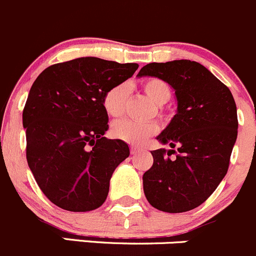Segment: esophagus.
<instances>
[{"label": "esophagus", "mask_w": 256, "mask_h": 256, "mask_svg": "<svg viewBox=\"0 0 256 256\" xmlns=\"http://www.w3.org/2000/svg\"><path fill=\"white\" fill-rule=\"evenodd\" d=\"M130 150H131V154H132V155H136V154L138 152V151L141 150L140 148H138V146H135V145H131V148H130Z\"/></svg>", "instance_id": "1"}]
</instances>
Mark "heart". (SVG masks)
Masks as SVG:
<instances>
[{
  "label": "heart",
  "mask_w": 256,
  "mask_h": 256,
  "mask_svg": "<svg viewBox=\"0 0 256 256\" xmlns=\"http://www.w3.org/2000/svg\"><path fill=\"white\" fill-rule=\"evenodd\" d=\"M141 88L145 95L156 105L161 106L168 102L171 98V88L164 80L151 78L141 84ZM128 98V84H118L108 88L104 96V108L111 118H118L124 114ZM112 135L120 140L131 144H141L150 136L158 132V125L154 122H136V121L122 118L112 124Z\"/></svg>",
  "instance_id": "1"
}]
</instances>
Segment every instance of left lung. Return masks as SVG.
Instances as JSON below:
<instances>
[{
	"mask_svg": "<svg viewBox=\"0 0 256 256\" xmlns=\"http://www.w3.org/2000/svg\"><path fill=\"white\" fill-rule=\"evenodd\" d=\"M138 76H151L175 90L178 111L158 136L170 146L151 151L154 164L142 176L148 202L165 212L202 205L229 168L238 136V114L229 88L199 62H152ZM175 153L176 158L170 159Z\"/></svg>",
	"mask_w": 256,
	"mask_h": 256,
	"instance_id": "8db88e82",
	"label": "left lung"
}]
</instances>
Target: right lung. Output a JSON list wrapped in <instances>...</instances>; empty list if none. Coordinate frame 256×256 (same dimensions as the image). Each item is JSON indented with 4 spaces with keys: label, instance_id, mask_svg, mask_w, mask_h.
<instances>
[{
    "label": "right lung",
    "instance_id": "add662e5",
    "mask_svg": "<svg viewBox=\"0 0 256 256\" xmlns=\"http://www.w3.org/2000/svg\"><path fill=\"white\" fill-rule=\"evenodd\" d=\"M138 68L80 57L50 66L32 85L22 112L27 162L42 192L61 209L90 212L105 202L111 176L130 150L122 140L104 138V96Z\"/></svg>",
    "mask_w": 256,
    "mask_h": 256
}]
</instances>
